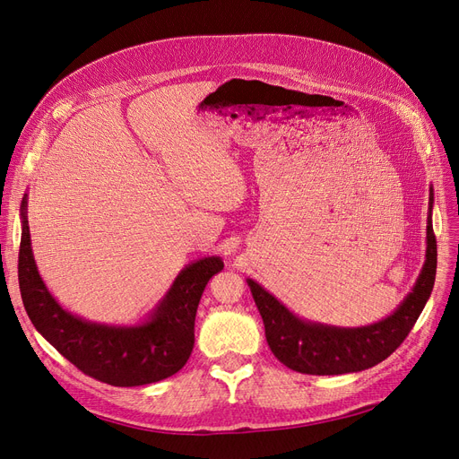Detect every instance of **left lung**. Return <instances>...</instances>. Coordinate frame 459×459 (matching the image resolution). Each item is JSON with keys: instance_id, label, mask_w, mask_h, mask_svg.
Segmentation results:
<instances>
[{"instance_id": "obj_1", "label": "left lung", "mask_w": 459, "mask_h": 459, "mask_svg": "<svg viewBox=\"0 0 459 459\" xmlns=\"http://www.w3.org/2000/svg\"><path fill=\"white\" fill-rule=\"evenodd\" d=\"M433 187H429L426 261L411 292L381 321L343 328L313 323L298 316L255 279L247 277L253 300L263 316L268 347L289 369L307 375H343L364 371L386 358L403 343L429 300L437 272V242L433 234Z\"/></svg>"}]
</instances>
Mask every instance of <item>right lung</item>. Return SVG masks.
I'll return each mask as SVG.
<instances>
[{
    "mask_svg": "<svg viewBox=\"0 0 459 459\" xmlns=\"http://www.w3.org/2000/svg\"><path fill=\"white\" fill-rule=\"evenodd\" d=\"M18 283L30 321L71 364L112 386H143L180 371L195 345V316L210 277L223 270V258H196L176 275L167 294L136 325L88 321L59 304L35 264L28 193L20 204Z\"/></svg>",
    "mask_w": 459,
    "mask_h": 459,
    "instance_id": "1",
    "label": "right lung"
}]
</instances>
